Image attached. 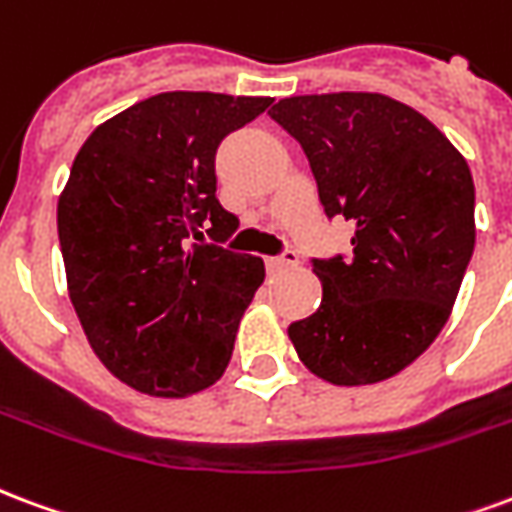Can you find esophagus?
<instances>
[{"instance_id": "1", "label": "esophagus", "mask_w": 512, "mask_h": 512, "mask_svg": "<svg viewBox=\"0 0 512 512\" xmlns=\"http://www.w3.org/2000/svg\"><path fill=\"white\" fill-rule=\"evenodd\" d=\"M300 264V256L294 251H286L281 253V256H272V259H267V267H270V272H283V270H292V267H297Z\"/></svg>"}]
</instances>
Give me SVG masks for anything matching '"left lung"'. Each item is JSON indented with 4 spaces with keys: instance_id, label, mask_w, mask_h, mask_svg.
<instances>
[{
    "instance_id": "left-lung-1",
    "label": "left lung",
    "mask_w": 512,
    "mask_h": 512,
    "mask_svg": "<svg viewBox=\"0 0 512 512\" xmlns=\"http://www.w3.org/2000/svg\"><path fill=\"white\" fill-rule=\"evenodd\" d=\"M352 259H313L322 302L289 324L305 368L341 387L390 379L442 333L475 251V182L434 122L379 92L278 100Z\"/></svg>"
}]
</instances>
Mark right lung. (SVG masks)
Masks as SVG:
<instances>
[{"mask_svg":"<svg viewBox=\"0 0 512 512\" xmlns=\"http://www.w3.org/2000/svg\"><path fill=\"white\" fill-rule=\"evenodd\" d=\"M270 103L160 92L78 149L57 204L67 292L92 352L138 393L185 398L229 365L264 261L207 242L240 226L215 196V152Z\"/></svg>","mask_w":512,"mask_h":512,"instance_id":"obj_1","label":"right lung"}]
</instances>
